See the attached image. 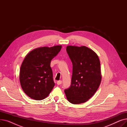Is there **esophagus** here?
<instances>
[{"mask_svg": "<svg viewBox=\"0 0 127 127\" xmlns=\"http://www.w3.org/2000/svg\"><path fill=\"white\" fill-rule=\"evenodd\" d=\"M57 83L58 85H60L62 83V81L61 80H59L57 82Z\"/></svg>", "mask_w": 127, "mask_h": 127, "instance_id": "1", "label": "esophagus"}]
</instances>
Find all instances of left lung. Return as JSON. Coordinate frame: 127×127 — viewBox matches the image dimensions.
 I'll return each instance as SVG.
<instances>
[{
  "instance_id": "8db88e82",
  "label": "left lung",
  "mask_w": 127,
  "mask_h": 127,
  "mask_svg": "<svg viewBox=\"0 0 127 127\" xmlns=\"http://www.w3.org/2000/svg\"><path fill=\"white\" fill-rule=\"evenodd\" d=\"M72 64L71 85L64 92L72 104L87 101L97 91L101 81L100 62L96 53L86 46H67Z\"/></svg>"
}]
</instances>
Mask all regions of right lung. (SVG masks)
<instances>
[{
	"instance_id": "add662e5",
	"label": "right lung",
	"mask_w": 127,
	"mask_h": 127,
	"mask_svg": "<svg viewBox=\"0 0 127 127\" xmlns=\"http://www.w3.org/2000/svg\"><path fill=\"white\" fill-rule=\"evenodd\" d=\"M61 48V45L41 47L25 57L20 69L19 81L24 93L31 99H45L54 87L50 63Z\"/></svg>"
}]
</instances>
